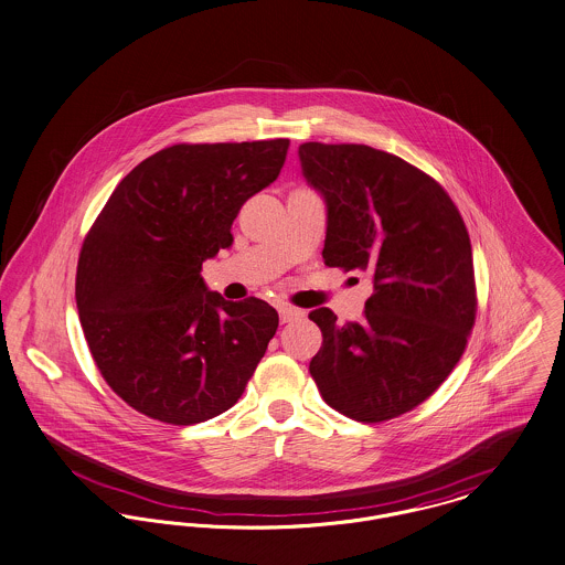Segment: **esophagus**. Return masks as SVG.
I'll return each instance as SVG.
<instances>
[{"instance_id": "obj_1", "label": "esophagus", "mask_w": 565, "mask_h": 565, "mask_svg": "<svg viewBox=\"0 0 565 565\" xmlns=\"http://www.w3.org/2000/svg\"><path fill=\"white\" fill-rule=\"evenodd\" d=\"M278 312H280V321L282 323H294V321H300V319H303V310H300V308H294V306H280L278 308Z\"/></svg>"}]
</instances>
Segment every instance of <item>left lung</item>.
Returning a JSON list of instances; mask_svg holds the SVG:
<instances>
[{
	"instance_id": "left-lung-1",
	"label": "left lung",
	"mask_w": 565,
	"mask_h": 565,
	"mask_svg": "<svg viewBox=\"0 0 565 565\" xmlns=\"http://www.w3.org/2000/svg\"><path fill=\"white\" fill-rule=\"evenodd\" d=\"M300 160L328 203L323 262L375 285L362 321L340 326L330 308L308 315L323 334L308 371L351 419L407 414L448 379L476 323L465 221L435 178L394 153L310 141Z\"/></svg>"
}]
</instances>
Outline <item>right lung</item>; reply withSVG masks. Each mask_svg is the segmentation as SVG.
<instances>
[{"label":"right lung","instance_id":"1","mask_svg":"<svg viewBox=\"0 0 565 565\" xmlns=\"http://www.w3.org/2000/svg\"><path fill=\"white\" fill-rule=\"evenodd\" d=\"M287 150L289 139L156 151L87 231L76 265L81 328L103 379L139 414L190 426L244 394L278 312L207 291L201 265L231 246L239 207L278 178Z\"/></svg>","mask_w":565,"mask_h":565}]
</instances>
